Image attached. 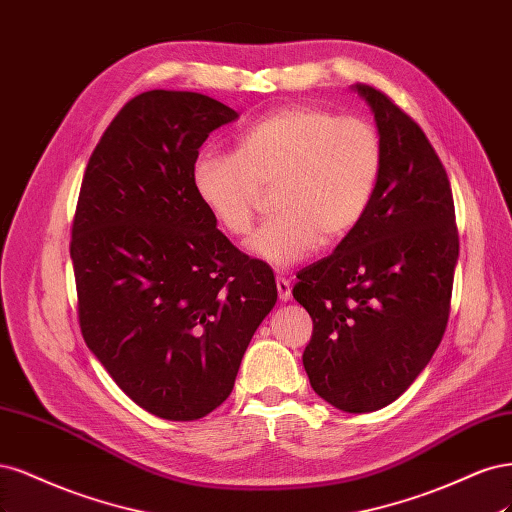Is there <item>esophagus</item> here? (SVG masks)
Wrapping results in <instances>:
<instances>
[{
  "instance_id": "1",
  "label": "esophagus",
  "mask_w": 512,
  "mask_h": 512,
  "mask_svg": "<svg viewBox=\"0 0 512 512\" xmlns=\"http://www.w3.org/2000/svg\"><path fill=\"white\" fill-rule=\"evenodd\" d=\"M276 289H278V298L283 302L291 300V283L285 276H276Z\"/></svg>"
}]
</instances>
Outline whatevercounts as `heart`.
Listing matches in <instances>:
<instances>
[{
	"instance_id": "obj_1",
	"label": "heart",
	"mask_w": 512,
	"mask_h": 512,
	"mask_svg": "<svg viewBox=\"0 0 512 512\" xmlns=\"http://www.w3.org/2000/svg\"><path fill=\"white\" fill-rule=\"evenodd\" d=\"M383 168L372 123L319 106H285L242 129L236 153L202 151L193 187L223 232L244 236L272 189L278 210L246 242L270 266L287 268L364 219Z\"/></svg>"
}]
</instances>
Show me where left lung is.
Listing matches in <instances>:
<instances>
[{"mask_svg":"<svg viewBox=\"0 0 512 512\" xmlns=\"http://www.w3.org/2000/svg\"><path fill=\"white\" fill-rule=\"evenodd\" d=\"M383 146L368 212L336 251L298 272L312 319L302 355L317 395L344 412L398 400L447 329L459 236L447 170L423 129L389 97L355 85Z\"/></svg>","mask_w":512,"mask_h":512,"instance_id":"1","label":"left lung"}]
</instances>
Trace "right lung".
Wrapping results in <instances>:
<instances>
[{
  "label": "right lung",
  "instance_id": "add662e5",
  "mask_svg": "<svg viewBox=\"0 0 512 512\" xmlns=\"http://www.w3.org/2000/svg\"><path fill=\"white\" fill-rule=\"evenodd\" d=\"M238 112L191 91H146L112 119L87 163L70 257L82 338L131 400L195 421L234 389L274 272L217 229L193 187L212 129Z\"/></svg>",
  "mask_w": 512,
  "mask_h": 512
}]
</instances>
